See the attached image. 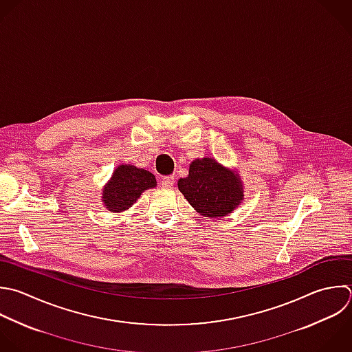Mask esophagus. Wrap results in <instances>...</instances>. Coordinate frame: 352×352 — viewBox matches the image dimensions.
I'll list each match as a JSON object with an SVG mask.
<instances>
[{
  "instance_id": "34e87169",
  "label": "esophagus",
  "mask_w": 352,
  "mask_h": 352,
  "mask_svg": "<svg viewBox=\"0 0 352 352\" xmlns=\"http://www.w3.org/2000/svg\"><path fill=\"white\" fill-rule=\"evenodd\" d=\"M161 184H162L164 188H172L173 184H175V176H165V177H162Z\"/></svg>"
}]
</instances>
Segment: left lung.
<instances>
[{
	"label": "left lung",
	"mask_w": 352,
	"mask_h": 352,
	"mask_svg": "<svg viewBox=\"0 0 352 352\" xmlns=\"http://www.w3.org/2000/svg\"><path fill=\"white\" fill-rule=\"evenodd\" d=\"M190 205L205 217H221L243 199L239 179L212 158L195 160L177 183Z\"/></svg>",
	"instance_id": "8db88e82"
}]
</instances>
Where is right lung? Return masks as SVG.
Masks as SVG:
<instances>
[{
  "label": "right lung",
  "mask_w": 352,
  "mask_h": 352,
  "mask_svg": "<svg viewBox=\"0 0 352 352\" xmlns=\"http://www.w3.org/2000/svg\"><path fill=\"white\" fill-rule=\"evenodd\" d=\"M157 186L155 176L133 165H120L103 190V202L110 212H122L132 206L142 192Z\"/></svg>",
  "instance_id": "add662e5"
}]
</instances>
